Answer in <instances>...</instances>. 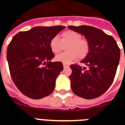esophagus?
I'll use <instances>...</instances> for the list:
<instances>
[{
  "label": "esophagus",
  "instance_id": "34e87169",
  "mask_svg": "<svg viewBox=\"0 0 125 125\" xmlns=\"http://www.w3.org/2000/svg\"><path fill=\"white\" fill-rule=\"evenodd\" d=\"M63 66H64V68H68V67H69V65L66 64H63Z\"/></svg>",
  "mask_w": 125,
  "mask_h": 125
}]
</instances>
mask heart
<instances>
[{
  "label": "heart",
  "mask_w": 125,
  "mask_h": 125,
  "mask_svg": "<svg viewBox=\"0 0 125 125\" xmlns=\"http://www.w3.org/2000/svg\"><path fill=\"white\" fill-rule=\"evenodd\" d=\"M61 40L57 36H54L49 42V47L54 54H57L66 46V52L62 53L56 56V61L64 64H70L79 57L83 59L89 54L90 44L86 40L82 39L79 33L74 31H66L61 35Z\"/></svg>",
  "instance_id": "b5f03b06"
}]
</instances>
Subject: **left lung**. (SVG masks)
Returning <instances> with one entry per match:
<instances>
[{"label":"left lung","mask_w":125,"mask_h":125,"mask_svg":"<svg viewBox=\"0 0 125 125\" xmlns=\"http://www.w3.org/2000/svg\"><path fill=\"white\" fill-rule=\"evenodd\" d=\"M68 27L84 36L90 44L89 54L81 61L86 66H70L71 89L83 98H97L106 92L113 81L120 61V48L112 36L99 29L89 25Z\"/></svg>","instance_id":"8db88e82"}]
</instances>
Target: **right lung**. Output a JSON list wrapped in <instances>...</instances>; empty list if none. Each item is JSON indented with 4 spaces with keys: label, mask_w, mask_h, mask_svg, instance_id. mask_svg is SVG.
Wrapping results in <instances>:
<instances>
[{
    "label": "right lung",
    "mask_w": 125,
    "mask_h": 125,
    "mask_svg": "<svg viewBox=\"0 0 125 125\" xmlns=\"http://www.w3.org/2000/svg\"><path fill=\"white\" fill-rule=\"evenodd\" d=\"M65 28L62 25L34 27L17 33L9 44L7 59L11 78L24 95L39 100L53 92L63 65L51 61L54 54L49 42Z\"/></svg>",
    "instance_id": "right-lung-1"
}]
</instances>
